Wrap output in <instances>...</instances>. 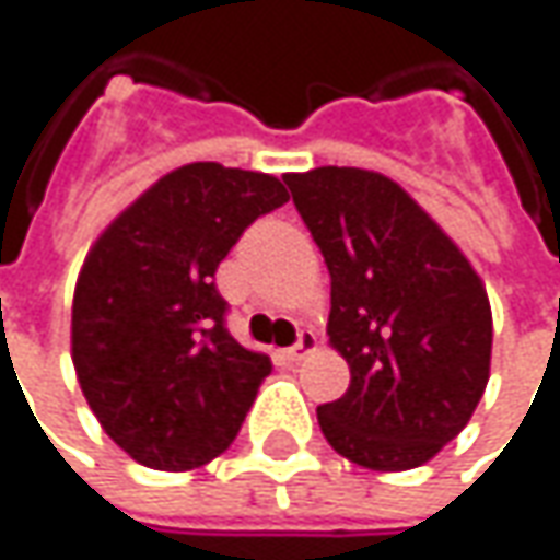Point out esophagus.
I'll use <instances>...</instances> for the list:
<instances>
[{
	"mask_svg": "<svg viewBox=\"0 0 560 560\" xmlns=\"http://www.w3.org/2000/svg\"><path fill=\"white\" fill-rule=\"evenodd\" d=\"M318 350V337H315V330H302L299 334V340H295V347L290 350H283L280 355L287 359V362H299V359H305L308 352Z\"/></svg>",
	"mask_w": 560,
	"mask_h": 560,
	"instance_id": "1",
	"label": "esophagus"
}]
</instances>
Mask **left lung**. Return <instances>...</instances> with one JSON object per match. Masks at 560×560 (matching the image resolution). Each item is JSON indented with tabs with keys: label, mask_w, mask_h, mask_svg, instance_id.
Segmentation results:
<instances>
[{
	"label": "left lung",
	"mask_w": 560,
	"mask_h": 560,
	"mask_svg": "<svg viewBox=\"0 0 560 560\" xmlns=\"http://www.w3.org/2000/svg\"><path fill=\"white\" fill-rule=\"evenodd\" d=\"M283 179L330 270L327 337L350 365L347 394L318 406L324 438L365 469L422 466L486 394V283L394 179L355 166Z\"/></svg>",
	"instance_id": "8db88e82"
}]
</instances>
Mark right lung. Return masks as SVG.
I'll return each mask as SVG.
<instances>
[{
    "label": "right lung",
    "instance_id": "obj_1",
    "mask_svg": "<svg viewBox=\"0 0 560 560\" xmlns=\"http://www.w3.org/2000/svg\"><path fill=\"white\" fill-rule=\"evenodd\" d=\"M287 201L277 176L185 163L91 245L71 302V362L131 460L185 472L236 441L270 359L233 340L213 273L248 223Z\"/></svg>",
    "mask_w": 560,
    "mask_h": 560
}]
</instances>
